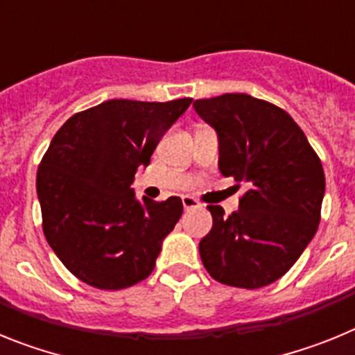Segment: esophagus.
Here are the masks:
<instances>
[{
	"label": "esophagus",
	"mask_w": 355,
	"mask_h": 355,
	"mask_svg": "<svg viewBox=\"0 0 355 355\" xmlns=\"http://www.w3.org/2000/svg\"><path fill=\"white\" fill-rule=\"evenodd\" d=\"M181 200H183V208L187 209H196V208H199L200 206V202L197 199H193V197H190V196H183L181 197Z\"/></svg>",
	"instance_id": "esophagus-1"
}]
</instances>
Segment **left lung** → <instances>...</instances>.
<instances>
[{
    "label": "left lung",
    "mask_w": 355,
    "mask_h": 355,
    "mask_svg": "<svg viewBox=\"0 0 355 355\" xmlns=\"http://www.w3.org/2000/svg\"><path fill=\"white\" fill-rule=\"evenodd\" d=\"M218 135V168L236 188L238 211L209 205L213 227L199 243L202 265L227 286H268L313 240L325 192L322 162L283 108L249 94L193 103Z\"/></svg>",
    "instance_id": "8db88e82"
}]
</instances>
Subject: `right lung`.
Returning <instances> with one entry per match:
<instances>
[{"label": "right lung", "instance_id": "1", "mask_svg": "<svg viewBox=\"0 0 355 355\" xmlns=\"http://www.w3.org/2000/svg\"><path fill=\"white\" fill-rule=\"evenodd\" d=\"M190 103L112 99L74 114L53 137L37 171L42 229L80 281L122 290L150 275L183 202L139 200L131 183Z\"/></svg>", "mask_w": 355, "mask_h": 355}]
</instances>
